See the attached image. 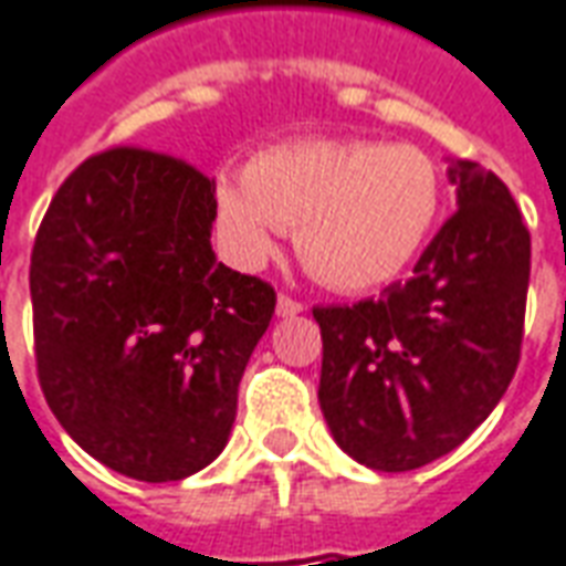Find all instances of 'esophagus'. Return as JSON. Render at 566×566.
I'll return each mask as SVG.
<instances>
[{
  "label": "esophagus",
  "mask_w": 566,
  "mask_h": 566,
  "mask_svg": "<svg viewBox=\"0 0 566 566\" xmlns=\"http://www.w3.org/2000/svg\"><path fill=\"white\" fill-rule=\"evenodd\" d=\"M303 303L300 300H294V296L282 294L279 296V303H275V312H279V318H294V315H300L303 312Z\"/></svg>",
  "instance_id": "obj_1"
}]
</instances>
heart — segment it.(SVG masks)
Here are the masks:
<instances>
[{"mask_svg":"<svg viewBox=\"0 0 566 566\" xmlns=\"http://www.w3.org/2000/svg\"><path fill=\"white\" fill-rule=\"evenodd\" d=\"M439 172L416 145L308 139L260 150L245 178L223 175L214 209L235 258L260 260L294 230L306 270L336 291L391 282L437 221Z\"/></svg>","mask_w":566,"mask_h":566,"instance_id":"heart-1","label":"heart"}]
</instances>
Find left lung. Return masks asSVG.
<instances>
[{
  "instance_id": "8db88e82",
  "label": "left lung",
  "mask_w": 566,
  "mask_h": 566,
  "mask_svg": "<svg viewBox=\"0 0 566 566\" xmlns=\"http://www.w3.org/2000/svg\"><path fill=\"white\" fill-rule=\"evenodd\" d=\"M458 211L409 282L379 300L315 306L324 339L318 400L357 463L406 473L482 424L510 388L524 336L531 233L510 187L475 163L449 169Z\"/></svg>"
}]
</instances>
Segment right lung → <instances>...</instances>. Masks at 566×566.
<instances>
[{
    "label": "right lung",
    "instance_id": "add662e5",
    "mask_svg": "<svg viewBox=\"0 0 566 566\" xmlns=\"http://www.w3.org/2000/svg\"><path fill=\"white\" fill-rule=\"evenodd\" d=\"M214 181L117 145L60 185L30 260L44 400L115 473L178 482L209 467L235 421L272 284L214 260Z\"/></svg>",
    "mask_w": 566,
    "mask_h": 566
}]
</instances>
